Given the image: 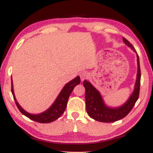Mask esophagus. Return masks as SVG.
<instances>
[{
  "label": "esophagus",
  "mask_w": 153,
  "mask_h": 153,
  "mask_svg": "<svg viewBox=\"0 0 153 153\" xmlns=\"http://www.w3.org/2000/svg\"><path fill=\"white\" fill-rule=\"evenodd\" d=\"M88 76H89L88 73H87L86 71H84L80 74V78H81L82 81H84V79H86L88 77Z\"/></svg>",
  "instance_id": "34e87169"
}]
</instances>
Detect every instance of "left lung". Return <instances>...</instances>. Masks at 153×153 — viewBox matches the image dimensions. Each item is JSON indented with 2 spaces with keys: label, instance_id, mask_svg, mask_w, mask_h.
<instances>
[{
  "label": "left lung",
  "instance_id": "obj_1",
  "mask_svg": "<svg viewBox=\"0 0 153 153\" xmlns=\"http://www.w3.org/2000/svg\"><path fill=\"white\" fill-rule=\"evenodd\" d=\"M124 43L130 47L136 53L135 48L125 38H123ZM137 54V53H136ZM137 62H138V72H137L136 82L134 86V92L129 99L125 104L117 108H111L107 107L105 104L100 92L90 84L87 80H84L83 82L84 86L86 89L85 98H86V111L90 117L100 122L110 123L118 121L125 117L132 109L134 105L138 99L140 93V67L139 56L137 54Z\"/></svg>",
  "mask_w": 153,
  "mask_h": 153
}]
</instances>
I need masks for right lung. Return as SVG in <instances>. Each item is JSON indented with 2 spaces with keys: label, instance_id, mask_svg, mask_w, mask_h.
<instances>
[{
  "label": "right lung",
  "instance_id": "add662e5",
  "mask_svg": "<svg viewBox=\"0 0 153 153\" xmlns=\"http://www.w3.org/2000/svg\"><path fill=\"white\" fill-rule=\"evenodd\" d=\"M79 84H80L79 76L76 77V78H74L69 83H67V84H65V86L63 87V88L62 89L61 92L59 93V94L57 98H56V99L55 100V101L51 105V107L48 108V109L45 111V112L40 114H37V115H36V114L35 115V114H31L26 112L24 109H23V108H22V107L19 105V103L17 102L16 98H15V97L12 78L11 92L13 96L15 104H16L18 109L19 110L20 112L22 113L23 115H25L28 118H30V120L37 121V122L42 123H48L55 121L56 119H58L62 114L63 113L67 107V100H68L69 95L71 94V92L73 91L75 86H77V85Z\"/></svg>",
  "mask_w": 153,
  "mask_h": 153
}]
</instances>
